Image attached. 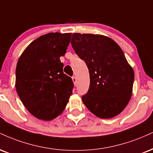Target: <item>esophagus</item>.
<instances>
[{
    "label": "esophagus",
    "mask_w": 153,
    "mask_h": 153,
    "mask_svg": "<svg viewBox=\"0 0 153 153\" xmlns=\"http://www.w3.org/2000/svg\"><path fill=\"white\" fill-rule=\"evenodd\" d=\"M72 79H73V82H74L75 85H77V78H76V77L73 76V78H72Z\"/></svg>",
    "instance_id": "34e87169"
}]
</instances>
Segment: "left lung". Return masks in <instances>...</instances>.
Instances as JSON below:
<instances>
[{
    "instance_id": "8db88e82",
    "label": "left lung",
    "mask_w": 153,
    "mask_h": 153,
    "mask_svg": "<svg viewBox=\"0 0 153 153\" xmlns=\"http://www.w3.org/2000/svg\"><path fill=\"white\" fill-rule=\"evenodd\" d=\"M90 73V87L82 100L100 118H111L124 110L132 95L134 71L117 44L101 35L73 33L71 42Z\"/></svg>"
}]
</instances>
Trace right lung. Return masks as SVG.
I'll list each match as a JSON object with an SVG mask.
<instances>
[{"label": "right lung", "instance_id": "right-lung-1", "mask_svg": "<svg viewBox=\"0 0 153 153\" xmlns=\"http://www.w3.org/2000/svg\"><path fill=\"white\" fill-rule=\"evenodd\" d=\"M71 33H50L33 40L18 60L16 91L24 106L37 118L51 120L65 109L72 95L73 80L62 72Z\"/></svg>", "mask_w": 153, "mask_h": 153}]
</instances>
